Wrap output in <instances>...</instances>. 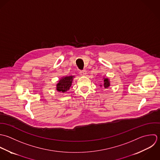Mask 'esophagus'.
Returning <instances> with one entry per match:
<instances>
[{
	"mask_svg": "<svg viewBox=\"0 0 160 160\" xmlns=\"http://www.w3.org/2000/svg\"><path fill=\"white\" fill-rule=\"evenodd\" d=\"M80 75H86L87 74V71L85 70H81L80 72Z\"/></svg>",
	"mask_w": 160,
	"mask_h": 160,
	"instance_id": "1",
	"label": "esophagus"
}]
</instances>
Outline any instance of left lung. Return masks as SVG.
<instances>
[{
    "label": "left lung",
    "mask_w": 160,
    "mask_h": 160,
    "mask_svg": "<svg viewBox=\"0 0 160 160\" xmlns=\"http://www.w3.org/2000/svg\"><path fill=\"white\" fill-rule=\"evenodd\" d=\"M109 85H110V83H109V80L108 78H104V88H107L108 87H109Z\"/></svg>",
    "instance_id": "obj_1"
}]
</instances>
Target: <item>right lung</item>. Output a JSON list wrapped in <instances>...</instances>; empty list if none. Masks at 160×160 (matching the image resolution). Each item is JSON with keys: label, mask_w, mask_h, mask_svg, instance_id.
Masks as SVG:
<instances>
[{"label": "right lung", "mask_w": 160, "mask_h": 160, "mask_svg": "<svg viewBox=\"0 0 160 160\" xmlns=\"http://www.w3.org/2000/svg\"><path fill=\"white\" fill-rule=\"evenodd\" d=\"M73 80L72 76H67L63 77L59 83L57 84V90L59 92H65L69 90L70 87L72 85Z\"/></svg>", "instance_id": "add662e5"}]
</instances>
